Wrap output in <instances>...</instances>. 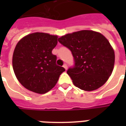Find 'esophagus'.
I'll return each mask as SVG.
<instances>
[{
	"label": "esophagus",
	"mask_w": 126,
	"mask_h": 126,
	"mask_svg": "<svg viewBox=\"0 0 126 126\" xmlns=\"http://www.w3.org/2000/svg\"><path fill=\"white\" fill-rule=\"evenodd\" d=\"M63 67L65 68V70H67V68H68V67H67V64H66V63H65V64L63 65Z\"/></svg>",
	"instance_id": "obj_1"
}]
</instances>
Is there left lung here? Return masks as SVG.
<instances>
[{"instance_id":"obj_1","label":"left lung","mask_w":126,"mask_h":126,"mask_svg":"<svg viewBox=\"0 0 126 126\" xmlns=\"http://www.w3.org/2000/svg\"><path fill=\"white\" fill-rule=\"evenodd\" d=\"M58 41L72 52L75 65L67 70L75 86L84 91L101 87L113 71L114 51L99 32L82 30L67 34Z\"/></svg>"}]
</instances>
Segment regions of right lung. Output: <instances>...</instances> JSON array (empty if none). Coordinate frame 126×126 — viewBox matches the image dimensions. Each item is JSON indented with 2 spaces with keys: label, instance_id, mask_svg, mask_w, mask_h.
I'll return each mask as SVG.
<instances>
[{
  "label": "right lung",
  "instance_id": "right-lung-1",
  "mask_svg": "<svg viewBox=\"0 0 126 126\" xmlns=\"http://www.w3.org/2000/svg\"><path fill=\"white\" fill-rule=\"evenodd\" d=\"M57 44V36L44 32L28 34L17 44L13 69L19 82L27 90L43 94L57 84L65 71L57 65V56L51 53Z\"/></svg>",
  "mask_w": 126,
  "mask_h": 126
}]
</instances>
